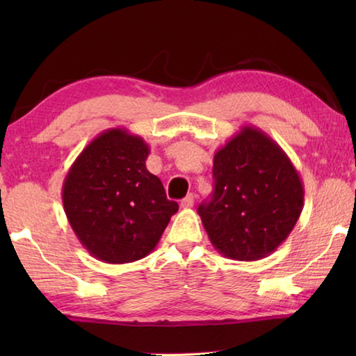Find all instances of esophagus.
I'll return each instance as SVG.
<instances>
[{
	"label": "esophagus",
	"instance_id": "obj_1",
	"mask_svg": "<svg viewBox=\"0 0 356 356\" xmlns=\"http://www.w3.org/2000/svg\"><path fill=\"white\" fill-rule=\"evenodd\" d=\"M193 206H195V196H193V195L185 196L184 200L180 201V207H182V209H191Z\"/></svg>",
	"mask_w": 356,
	"mask_h": 356
}]
</instances>
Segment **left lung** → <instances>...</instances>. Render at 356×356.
I'll use <instances>...</instances> for the list:
<instances>
[{
	"instance_id": "obj_1",
	"label": "left lung",
	"mask_w": 356,
	"mask_h": 356,
	"mask_svg": "<svg viewBox=\"0 0 356 356\" xmlns=\"http://www.w3.org/2000/svg\"><path fill=\"white\" fill-rule=\"evenodd\" d=\"M215 190L197 207L213 248L236 261H257L297 225L305 188L278 143L243 125L213 156Z\"/></svg>"
}]
</instances>
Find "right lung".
I'll return each instance as SVG.
<instances>
[{"instance_id": "add662e5", "label": "right lung", "mask_w": 356, "mask_h": 356, "mask_svg": "<svg viewBox=\"0 0 356 356\" xmlns=\"http://www.w3.org/2000/svg\"><path fill=\"white\" fill-rule=\"evenodd\" d=\"M149 146L110 129L83 149L63 184L70 227L89 254L106 264L146 257L177 212L161 180L147 171Z\"/></svg>"}]
</instances>
